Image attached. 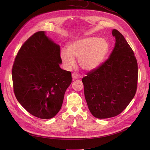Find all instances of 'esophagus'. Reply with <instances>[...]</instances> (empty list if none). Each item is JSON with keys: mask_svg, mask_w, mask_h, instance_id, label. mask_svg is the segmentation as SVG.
Here are the masks:
<instances>
[{"mask_svg": "<svg viewBox=\"0 0 150 150\" xmlns=\"http://www.w3.org/2000/svg\"><path fill=\"white\" fill-rule=\"evenodd\" d=\"M72 77L73 80H75L79 78V75L76 73H73L72 74Z\"/></svg>", "mask_w": 150, "mask_h": 150, "instance_id": "obj_1", "label": "esophagus"}]
</instances>
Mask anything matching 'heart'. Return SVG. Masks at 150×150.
Listing matches in <instances>:
<instances>
[{
	"label": "heart",
	"instance_id": "obj_1",
	"mask_svg": "<svg viewBox=\"0 0 150 150\" xmlns=\"http://www.w3.org/2000/svg\"><path fill=\"white\" fill-rule=\"evenodd\" d=\"M109 50V44L103 38L88 37L75 40L70 43L67 50L62 49L60 57L65 67L72 68L78 59L83 69L91 71L97 68L104 60Z\"/></svg>",
	"mask_w": 150,
	"mask_h": 150
}]
</instances>
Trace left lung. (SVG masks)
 <instances>
[{
    "label": "left lung",
    "instance_id": "1",
    "mask_svg": "<svg viewBox=\"0 0 150 150\" xmlns=\"http://www.w3.org/2000/svg\"><path fill=\"white\" fill-rule=\"evenodd\" d=\"M116 42L109 57L82 79L85 98L91 114L106 119L121 113L134 97L138 63L123 35L113 29Z\"/></svg>",
    "mask_w": 150,
    "mask_h": 150
}]
</instances>
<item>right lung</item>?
<instances>
[{"label":"right lung","instance_id":"add662e5","mask_svg":"<svg viewBox=\"0 0 150 150\" xmlns=\"http://www.w3.org/2000/svg\"><path fill=\"white\" fill-rule=\"evenodd\" d=\"M60 46L44 31L29 37L19 50L12 69L15 96L31 115L51 119L59 112L72 82L71 72L62 69Z\"/></svg>","mask_w":150,"mask_h":150}]
</instances>
